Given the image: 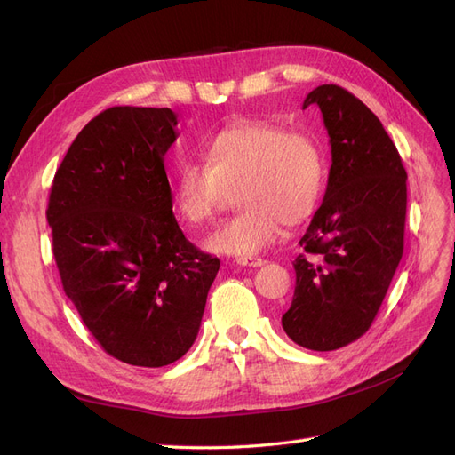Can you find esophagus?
<instances>
[{"label": "esophagus", "mask_w": 455, "mask_h": 455, "mask_svg": "<svg viewBox=\"0 0 455 455\" xmlns=\"http://www.w3.org/2000/svg\"><path fill=\"white\" fill-rule=\"evenodd\" d=\"M235 261L239 266H249V267H259L266 264V259H261V258H237Z\"/></svg>", "instance_id": "1"}]
</instances>
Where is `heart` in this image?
<instances>
[{"mask_svg": "<svg viewBox=\"0 0 455 455\" xmlns=\"http://www.w3.org/2000/svg\"><path fill=\"white\" fill-rule=\"evenodd\" d=\"M201 163H182L172 182L174 214L191 228L214 218L229 194L243 209L203 246L212 254L251 258L279 239L283 222L309 220L326 191L328 157L311 134L266 121H241L206 139Z\"/></svg>", "mask_w": 455, "mask_h": 455, "instance_id": "b5f03b06", "label": "heart"}]
</instances>
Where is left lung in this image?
I'll use <instances>...</instances> for the list:
<instances>
[{
    "instance_id": "1",
    "label": "left lung",
    "mask_w": 455,
    "mask_h": 455,
    "mask_svg": "<svg viewBox=\"0 0 455 455\" xmlns=\"http://www.w3.org/2000/svg\"><path fill=\"white\" fill-rule=\"evenodd\" d=\"M332 148L323 204L294 259L286 336L313 351L359 339L376 319L404 251L406 171L381 121L338 85L313 89Z\"/></svg>"
}]
</instances>
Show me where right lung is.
I'll list each match as a JSON object with an SVG mask.
<instances>
[{"mask_svg":"<svg viewBox=\"0 0 455 455\" xmlns=\"http://www.w3.org/2000/svg\"><path fill=\"white\" fill-rule=\"evenodd\" d=\"M169 108L114 106L76 136L54 174L47 222L66 296L117 361L159 368L197 338L220 259L172 214Z\"/></svg>","mask_w":455,"mask_h":455,"instance_id":"right-lung-1","label":"right lung"}]
</instances>
